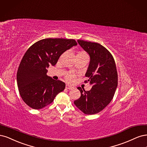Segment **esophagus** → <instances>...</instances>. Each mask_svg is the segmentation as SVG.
I'll use <instances>...</instances> for the list:
<instances>
[{"mask_svg":"<svg viewBox=\"0 0 147 147\" xmlns=\"http://www.w3.org/2000/svg\"><path fill=\"white\" fill-rule=\"evenodd\" d=\"M66 88L68 89V90H72L74 88V87L71 86H69V84H66V86H65Z\"/></svg>","mask_w":147,"mask_h":147,"instance_id":"esophagus-1","label":"esophagus"}]
</instances>
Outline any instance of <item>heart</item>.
<instances>
[{"instance_id":"heart-1","label":"heart","mask_w":147,"mask_h":147,"mask_svg":"<svg viewBox=\"0 0 147 147\" xmlns=\"http://www.w3.org/2000/svg\"><path fill=\"white\" fill-rule=\"evenodd\" d=\"M79 54H87L86 53H84V52H82V53H80ZM74 78H75V74L72 72H68L66 73L65 74V79L68 82H73L74 80Z\"/></svg>"}]
</instances>
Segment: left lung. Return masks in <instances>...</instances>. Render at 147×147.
Masks as SVG:
<instances>
[{"mask_svg":"<svg viewBox=\"0 0 147 147\" xmlns=\"http://www.w3.org/2000/svg\"><path fill=\"white\" fill-rule=\"evenodd\" d=\"M78 43L89 54L90 61L85 82L92 85L90 90L78 87L80 97L74 103L87 115L95 114L103 110L110 103L118 86L116 65L112 55L98 42L78 40Z\"/></svg>","mask_w":147,"mask_h":147,"instance_id":"1","label":"left lung"}]
</instances>
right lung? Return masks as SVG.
Instances as JSON below:
<instances>
[{"label":"right lung","mask_w":147,"mask_h":147,"mask_svg":"<svg viewBox=\"0 0 147 147\" xmlns=\"http://www.w3.org/2000/svg\"><path fill=\"white\" fill-rule=\"evenodd\" d=\"M77 45L73 39L49 38L36 42L27 49L16 76L19 92L27 105L41 109L63 90L65 84L47 76V68L54 66L64 52Z\"/></svg>","instance_id":"right-lung-1"}]
</instances>
